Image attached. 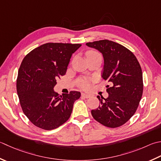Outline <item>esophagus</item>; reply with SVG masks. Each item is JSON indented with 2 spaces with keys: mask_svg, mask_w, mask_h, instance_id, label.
<instances>
[{
  "mask_svg": "<svg viewBox=\"0 0 161 161\" xmlns=\"http://www.w3.org/2000/svg\"><path fill=\"white\" fill-rule=\"evenodd\" d=\"M81 97H84V98H88V97H90V95H89V94H86V93H81Z\"/></svg>",
  "mask_w": 161,
  "mask_h": 161,
  "instance_id": "obj_1",
  "label": "esophagus"
}]
</instances>
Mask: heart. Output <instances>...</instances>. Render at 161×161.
<instances>
[{
  "label": "heart",
  "mask_w": 161,
  "mask_h": 161,
  "mask_svg": "<svg viewBox=\"0 0 161 161\" xmlns=\"http://www.w3.org/2000/svg\"><path fill=\"white\" fill-rule=\"evenodd\" d=\"M97 53H97L96 52H91L89 53V55L97 54ZM90 84H91V80L88 78H82L80 81H79V85H80V86L84 89H88V88L90 86Z\"/></svg>",
  "instance_id": "obj_1"
}]
</instances>
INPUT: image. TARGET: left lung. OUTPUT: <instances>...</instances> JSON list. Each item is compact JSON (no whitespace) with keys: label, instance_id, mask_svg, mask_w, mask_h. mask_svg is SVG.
<instances>
[{"label":"left lung","instance_id":"8db88e82","mask_svg":"<svg viewBox=\"0 0 161 161\" xmlns=\"http://www.w3.org/2000/svg\"><path fill=\"white\" fill-rule=\"evenodd\" d=\"M86 45L103 53L102 77L110 84L107 86L109 96L106 99L97 96L100 105L91 110V114L105 126H121L134 115L142 96L141 66L133 52L113 41L102 40Z\"/></svg>","mask_w":161,"mask_h":161}]
</instances>
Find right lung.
<instances>
[{
	"label": "right lung",
	"instance_id": "obj_1",
	"mask_svg": "<svg viewBox=\"0 0 161 161\" xmlns=\"http://www.w3.org/2000/svg\"><path fill=\"white\" fill-rule=\"evenodd\" d=\"M80 44L42 45L25 56L18 71L17 91L24 114L33 125L50 130L68 120L80 92L59 95L56 80L65 75L72 54Z\"/></svg>",
	"mask_w": 161,
	"mask_h": 161
}]
</instances>
